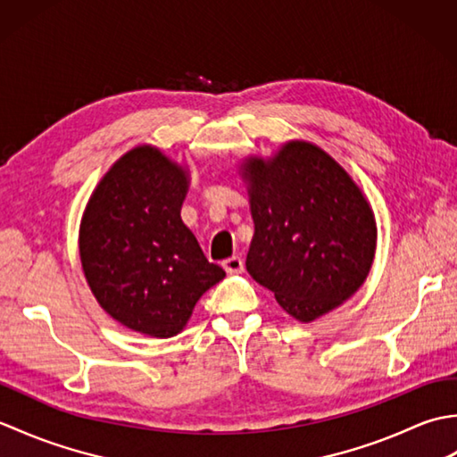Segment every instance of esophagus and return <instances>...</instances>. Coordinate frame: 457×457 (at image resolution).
<instances>
[{
  "label": "esophagus",
  "instance_id": "1",
  "mask_svg": "<svg viewBox=\"0 0 457 457\" xmlns=\"http://www.w3.org/2000/svg\"><path fill=\"white\" fill-rule=\"evenodd\" d=\"M223 269H226V273L229 275H237L244 270V259L241 257H229L223 261Z\"/></svg>",
  "mask_w": 457,
  "mask_h": 457
}]
</instances>
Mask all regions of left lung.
Here are the masks:
<instances>
[{"mask_svg":"<svg viewBox=\"0 0 457 457\" xmlns=\"http://www.w3.org/2000/svg\"><path fill=\"white\" fill-rule=\"evenodd\" d=\"M255 223L245 267L298 322L332 312L371 270V204L342 164L318 145L287 141L273 157L239 164Z\"/></svg>","mask_w":457,"mask_h":457,"instance_id":"8db88e82","label":"left lung"}]
</instances>
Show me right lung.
Instances as JSON below:
<instances>
[{
    "label": "right lung",
    "mask_w": 457,
    "mask_h": 457,
    "mask_svg": "<svg viewBox=\"0 0 457 457\" xmlns=\"http://www.w3.org/2000/svg\"><path fill=\"white\" fill-rule=\"evenodd\" d=\"M190 170L139 145L115 161L86 204L79 249L98 304L151 337L187 328L200 296L226 277L180 218Z\"/></svg>",
    "instance_id": "1"
}]
</instances>
